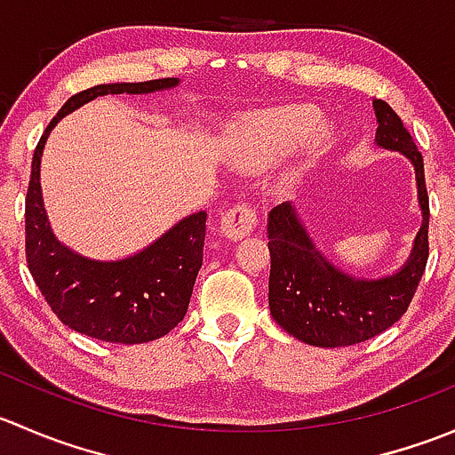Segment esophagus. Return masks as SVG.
<instances>
[{
	"instance_id": "obj_1",
	"label": "esophagus",
	"mask_w": 455,
	"mask_h": 455,
	"mask_svg": "<svg viewBox=\"0 0 455 455\" xmlns=\"http://www.w3.org/2000/svg\"><path fill=\"white\" fill-rule=\"evenodd\" d=\"M257 224V213L251 204H235L233 209H228L222 218V233L228 240H242V237L251 235L255 231Z\"/></svg>"
}]
</instances>
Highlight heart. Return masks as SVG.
<instances>
[{
  "label": "heart",
  "instance_id": "1",
  "mask_svg": "<svg viewBox=\"0 0 455 455\" xmlns=\"http://www.w3.org/2000/svg\"><path fill=\"white\" fill-rule=\"evenodd\" d=\"M319 121L321 114L313 105H283L240 118L228 134L233 167L240 172H261L291 154L306 139V154L315 158L328 140V132L316 127Z\"/></svg>",
  "mask_w": 455,
  "mask_h": 455
}]
</instances>
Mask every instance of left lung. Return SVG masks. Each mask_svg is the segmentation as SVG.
<instances>
[{"label": "left lung", "instance_id": "obj_1", "mask_svg": "<svg viewBox=\"0 0 455 455\" xmlns=\"http://www.w3.org/2000/svg\"><path fill=\"white\" fill-rule=\"evenodd\" d=\"M376 145L401 151L411 160L419 185L423 227L410 259L398 273L359 279L330 264L316 251L291 202L268 213V306L273 319L299 341L316 347L363 343L396 323L410 308L429 257V196L423 154L385 100L374 99Z\"/></svg>", "mask_w": 455, "mask_h": 455}]
</instances>
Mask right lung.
I'll return each mask as SVG.
<instances>
[{
    "label": "right lung",
    "instance_id": "right-lung-1",
    "mask_svg": "<svg viewBox=\"0 0 455 455\" xmlns=\"http://www.w3.org/2000/svg\"><path fill=\"white\" fill-rule=\"evenodd\" d=\"M178 79L103 84L66 100L45 127L32 156L26 194V261L52 313L76 332L109 343H147L164 337L185 319L202 266L206 213L187 215L140 253L99 261L75 253L54 237L41 198L39 167L52 127L105 94H149L176 87Z\"/></svg>",
    "mask_w": 455,
    "mask_h": 455
}]
</instances>
